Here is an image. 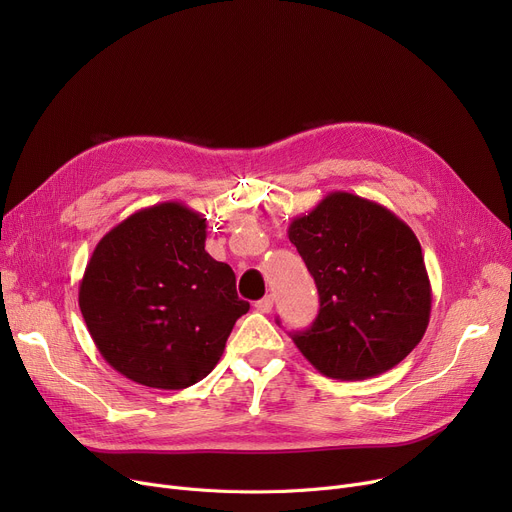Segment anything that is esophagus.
Here are the masks:
<instances>
[{"instance_id": "obj_1", "label": "esophagus", "mask_w": 512, "mask_h": 512, "mask_svg": "<svg viewBox=\"0 0 512 512\" xmlns=\"http://www.w3.org/2000/svg\"><path fill=\"white\" fill-rule=\"evenodd\" d=\"M272 307H274V297H263L261 301L255 303V309H257L259 313H270Z\"/></svg>"}]
</instances>
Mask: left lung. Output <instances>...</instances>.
I'll return each instance as SVG.
<instances>
[{
	"label": "left lung",
	"instance_id": "1",
	"mask_svg": "<svg viewBox=\"0 0 512 512\" xmlns=\"http://www.w3.org/2000/svg\"><path fill=\"white\" fill-rule=\"evenodd\" d=\"M288 238L319 292L313 326L292 340L319 373L367 380L421 342L432 284L415 232L396 213L334 191L290 222Z\"/></svg>",
	"mask_w": 512,
	"mask_h": 512
}]
</instances>
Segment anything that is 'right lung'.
Wrapping results in <instances>:
<instances>
[{"instance_id": "add662e5", "label": "right lung", "mask_w": 512, "mask_h": 512, "mask_svg": "<svg viewBox=\"0 0 512 512\" xmlns=\"http://www.w3.org/2000/svg\"><path fill=\"white\" fill-rule=\"evenodd\" d=\"M207 218L178 201L134 211L99 242L78 305L101 357L128 380L182 390L224 355L249 303L205 251Z\"/></svg>"}]
</instances>
